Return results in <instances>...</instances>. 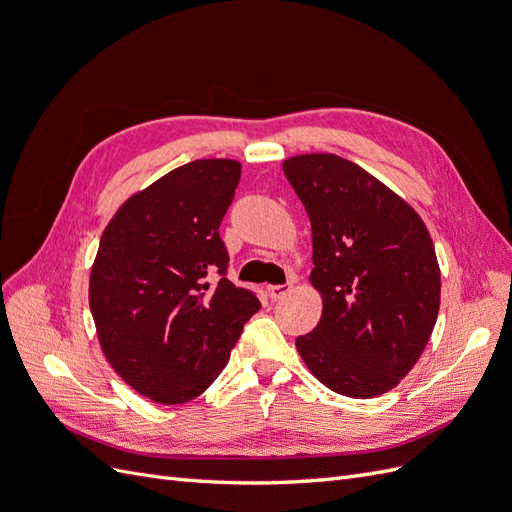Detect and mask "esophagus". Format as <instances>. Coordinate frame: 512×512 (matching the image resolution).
<instances>
[{
	"mask_svg": "<svg viewBox=\"0 0 512 512\" xmlns=\"http://www.w3.org/2000/svg\"><path fill=\"white\" fill-rule=\"evenodd\" d=\"M290 290H292V284H282V286H267V292H269V297H271L273 301H277V299H284Z\"/></svg>",
	"mask_w": 512,
	"mask_h": 512,
	"instance_id": "obj_1",
	"label": "esophagus"
}]
</instances>
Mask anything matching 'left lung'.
Listing matches in <instances>:
<instances>
[{
	"label": "left lung",
	"instance_id": "8db88e82",
	"mask_svg": "<svg viewBox=\"0 0 512 512\" xmlns=\"http://www.w3.org/2000/svg\"><path fill=\"white\" fill-rule=\"evenodd\" d=\"M284 173L312 222L316 329L297 337L327 389L389 393L421 359L440 309V267L425 222L404 198L335 153H301Z\"/></svg>",
	"mask_w": 512,
	"mask_h": 512
}]
</instances>
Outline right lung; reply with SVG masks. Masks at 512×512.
Masks as SVG:
<instances>
[{
    "mask_svg": "<svg viewBox=\"0 0 512 512\" xmlns=\"http://www.w3.org/2000/svg\"><path fill=\"white\" fill-rule=\"evenodd\" d=\"M241 162L194 160L134 192L106 224L89 307L106 361L156 404H185L226 367L260 301L230 284L220 224ZM223 277L213 287L206 275Z\"/></svg>",
    "mask_w": 512,
    "mask_h": 512,
    "instance_id": "add662e5",
    "label": "right lung"
}]
</instances>
